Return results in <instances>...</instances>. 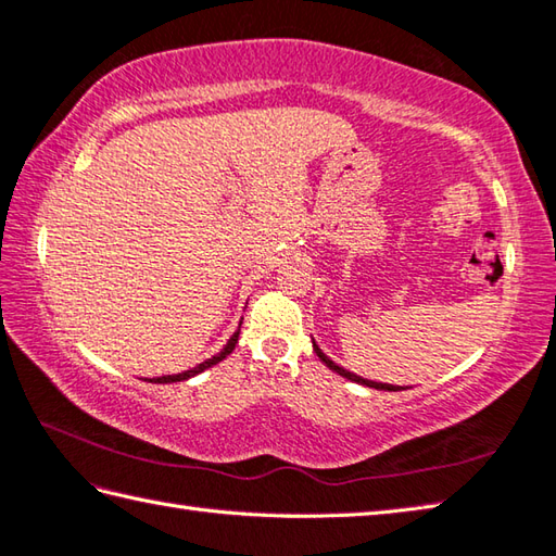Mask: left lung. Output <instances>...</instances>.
Segmentation results:
<instances>
[{"label":"left lung","instance_id":"1","mask_svg":"<svg viewBox=\"0 0 556 556\" xmlns=\"http://www.w3.org/2000/svg\"><path fill=\"white\" fill-rule=\"evenodd\" d=\"M313 352L318 354V358L320 362L330 368V371H334V374H340L342 378H346V380H354V383H358V386H366V388H376V390H390V393H395V390H402L400 386H390V383H376V380H368V378H362V376H356V374H352V371H346V368H342V366H337L330 356H325L323 354V350L318 344H315V340H313Z\"/></svg>","mask_w":556,"mask_h":556}]
</instances>
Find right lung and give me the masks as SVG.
<instances>
[{"mask_svg": "<svg viewBox=\"0 0 556 556\" xmlns=\"http://www.w3.org/2000/svg\"><path fill=\"white\" fill-rule=\"evenodd\" d=\"M238 334H241V330H236V332L231 334V340L226 342V346H224V350H222L219 354H214L212 358H206V362H202V364H198L194 368H190V371H182V374H176V376L149 378V380H151V383H178V380H188V378H192V376H198V374L206 371V368H212V366H216L219 362H224V358L236 350V344H238Z\"/></svg>", "mask_w": 556, "mask_h": 556, "instance_id": "1", "label": "right lung"}]
</instances>
